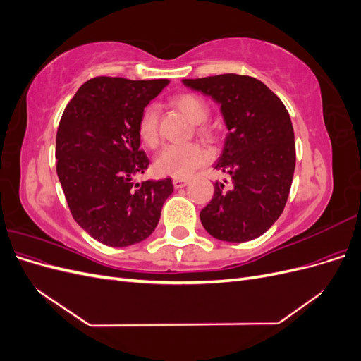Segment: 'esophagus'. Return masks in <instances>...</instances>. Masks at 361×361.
Segmentation results:
<instances>
[{"label":"esophagus","instance_id":"1","mask_svg":"<svg viewBox=\"0 0 361 361\" xmlns=\"http://www.w3.org/2000/svg\"><path fill=\"white\" fill-rule=\"evenodd\" d=\"M173 185H174V188H176V190L183 188V187H187V185H188V179H179V178H174V179H173Z\"/></svg>","mask_w":361,"mask_h":361}]
</instances>
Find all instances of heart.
Wrapping results in <instances>:
<instances>
[{
  "label": "heart",
  "mask_w": 361,
  "mask_h": 361,
  "mask_svg": "<svg viewBox=\"0 0 361 361\" xmlns=\"http://www.w3.org/2000/svg\"><path fill=\"white\" fill-rule=\"evenodd\" d=\"M174 106L187 116L194 123L206 122L209 116V108L202 97L183 93L173 99ZM199 133L203 135H209L211 133L206 128L200 126ZM138 135L141 141L149 147H154L158 143V110L155 105H147L138 120ZM209 161V154L199 145H169L164 147L157 159L155 169L161 174H167L171 178L185 179L199 167L204 166Z\"/></svg>",
  "instance_id": "b5f03b06"
}]
</instances>
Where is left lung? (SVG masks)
Masks as SVG:
<instances>
[{"mask_svg":"<svg viewBox=\"0 0 361 361\" xmlns=\"http://www.w3.org/2000/svg\"><path fill=\"white\" fill-rule=\"evenodd\" d=\"M182 84L220 105L227 128L214 169L228 174L231 185L215 182L200 221L220 241L259 238L285 209L295 171V137L286 106L264 82L245 75L224 73Z\"/></svg>","mask_w":361,"mask_h":361,"instance_id":"1","label":"left lung"}]
</instances>
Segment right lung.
Here are the masks:
<instances>
[{
	"mask_svg": "<svg viewBox=\"0 0 361 361\" xmlns=\"http://www.w3.org/2000/svg\"><path fill=\"white\" fill-rule=\"evenodd\" d=\"M169 82L97 76L64 108L56 140L64 197L73 220L108 247L149 238L173 192L170 178L134 182L149 166L140 149V116Z\"/></svg>",
	"mask_w": 361,
	"mask_h": 361,
	"instance_id": "add662e5",
	"label": "right lung"
}]
</instances>
